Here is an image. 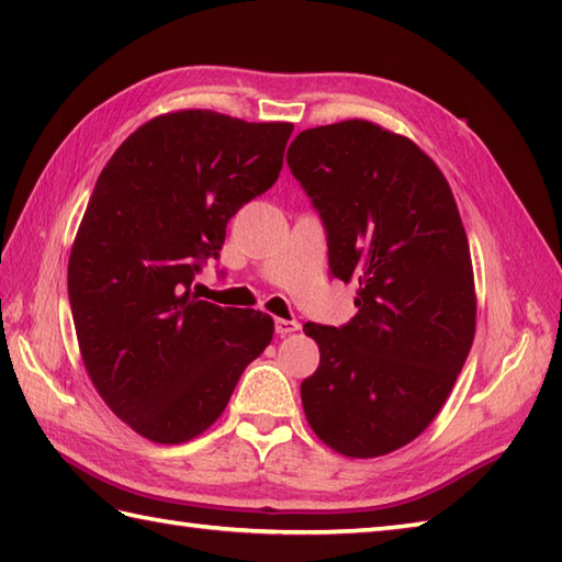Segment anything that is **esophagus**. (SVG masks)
Listing matches in <instances>:
<instances>
[{
	"label": "esophagus",
	"mask_w": 562,
	"mask_h": 562,
	"mask_svg": "<svg viewBox=\"0 0 562 562\" xmlns=\"http://www.w3.org/2000/svg\"><path fill=\"white\" fill-rule=\"evenodd\" d=\"M300 328H302L300 321H290V318H274V333H278V336H290V333L300 330Z\"/></svg>",
	"instance_id": "obj_1"
}]
</instances>
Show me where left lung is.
I'll return each mask as SVG.
<instances>
[{
  "mask_svg": "<svg viewBox=\"0 0 562 562\" xmlns=\"http://www.w3.org/2000/svg\"><path fill=\"white\" fill-rule=\"evenodd\" d=\"M288 164L326 224L330 274L360 288L348 326H304L321 350L306 420L342 457H384L435 420L473 345L457 200L413 139L362 117L304 130Z\"/></svg>",
  "mask_w": 562,
  "mask_h": 562,
  "instance_id": "left-lung-1",
  "label": "left lung"
}]
</instances>
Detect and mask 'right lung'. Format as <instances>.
Listing matches in <instances>:
<instances>
[{"mask_svg": "<svg viewBox=\"0 0 562 562\" xmlns=\"http://www.w3.org/2000/svg\"><path fill=\"white\" fill-rule=\"evenodd\" d=\"M292 123L173 111L139 125L101 171L71 244L67 288L83 367L105 405L157 445L224 413L274 324L190 290L226 222L278 181Z\"/></svg>", "mask_w": 562, "mask_h": 562, "instance_id": "add662e5", "label": "right lung"}]
</instances>
